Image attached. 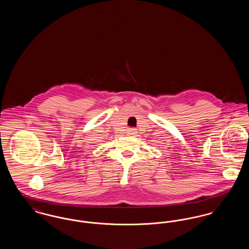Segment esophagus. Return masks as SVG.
I'll use <instances>...</instances> for the list:
<instances>
[{
	"instance_id": "obj_1",
	"label": "esophagus",
	"mask_w": 249,
	"mask_h": 249,
	"mask_svg": "<svg viewBox=\"0 0 249 249\" xmlns=\"http://www.w3.org/2000/svg\"><path fill=\"white\" fill-rule=\"evenodd\" d=\"M136 132H137V131H136L135 129H133V128H129V129L127 130V133H128V135H130V136H133Z\"/></svg>"
}]
</instances>
